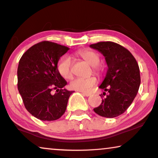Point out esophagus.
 Returning <instances> with one entry per match:
<instances>
[{"mask_svg": "<svg viewBox=\"0 0 158 158\" xmlns=\"http://www.w3.org/2000/svg\"><path fill=\"white\" fill-rule=\"evenodd\" d=\"M82 95H83L84 96H87V97H88V96H90V94H88V93H83V92H82Z\"/></svg>", "mask_w": 158, "mask_h": 158, "instance_id": "1", "label": "esophagus"}]
</instances>
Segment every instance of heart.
Here are the masks:
<instances>
[{
    "mask_svg": "<svg viewBox=\"0 0 158 158\" xmlns=\"http://www.w3.org/2000/svg\"><path fill=\"white\" fill-rule=\"evenodd\" d=\"M77 55L93 66V72L95 74L99 75L101 69L98 64L100 62V56L96 52L91 49H81L77 52ZM57 70L59 74L64 79H70L73 76L72 62L68 56H63L60 59L57 64ZM96 83L95 77H88L86 78L77 77L73 79L70 83L71 89L83 93H88L91 90L93 86Z\"/></svg>",
    "mask_w": 158,
    "mask_h": 158,
    "instance_id": "1",
    "label": "heart"
}]
</instances>
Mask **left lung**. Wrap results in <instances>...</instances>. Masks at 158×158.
Returning <instances> with one entry per match:
<instances>
[{
	"label": "left lung",
	"instance_id": "left-lung-1",
	"mask_svg": "<svg viewBox=\"0 0 158 158\" xmlns=\"http://www.w3.org/2000/svg\"><path fill=\"white\" fill-rule=\"evenodd\" d=\"M105 57L108 65L106 75L99 86L105 96L99 106L94 111L99 116L114 118L128 109L137 96L140 85L139 68L135 58L128 49L112 42L90 44Z\"/></svg>",
	"mask_w": 158,
	"mask_h": 158
}]
</instances>
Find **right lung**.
Returning a JSON list of instances; mask_svg holds the SVG:
<instances>
[{
	"mask_svg": "<svg viewBox=\"0 0 158 158\" xmlns=\"http://www.w3.org/2000/svg\"><path fill=\"white\" fill-rule=\"evenodd\" d=\"M68 50V47L44 41L30 47L19 60V94L27 111L39 119L60 118L65 112L69 97L74 92L64 89L67 81L57 70L60 58ZM52 89L57 93L52 94Z\"/></svg>",
	"mask_w": 158,
	"mask_h": 158,
	"instance_id": "add662e5",
	"label": "right lung"
}]
</instances>
